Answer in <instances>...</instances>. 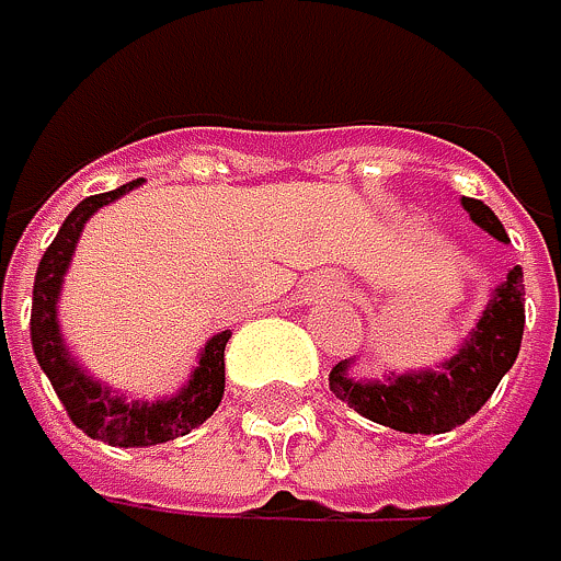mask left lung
Segmentation results:
<instances>
[{"mask_svg":"<svg viewBox=\"0 0 561 561\" xmlns=\"http://www.w3.org/2000/svg\"><path fill=\"white\" fill-rule=\"evenodd\" d=\"M469 218L485 228L496 241H510L506 228L489 207L476 197H462ZM526 327V287L523 267L516 264L510 277L496 287L493 300L482 310L476 330L462 343V350L443 364L439 374H403L387 383H360L346 377V364L330 370V390L350 410L360 416L400 430V433H449L469 416L482 410V403L493 397L506 370L519 357Z\"/></svg>","mask_w":561,"mask_h":561,"instance_id":"8db88e82","label":"left lung"}]
</instances>
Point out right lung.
<instances>
[{"mask_svg":"<svg viewBox=\"0 0 561 561\" xmlns=\"http://www.w3.org/2000/svg\"><path fill=\"white\" fill-rule=\"evenodd\" d=\"M141 181H128L115 191L85 197L76 211L65 218L55 241L42 254L38 271H35V287H32L28 330H32L35 360L45 370V377L51 380V390L58 393L68 420H72L82 433H89L92 439H102L108 446H154V443L178 439V436L191 433L194 426H201L218 410V403L225 397V346L231 340L228 330L207 340V346L201 350V364H197L194 377L187 380V387H181V393L158 400V403H125L108 387L85 377V370L68 357V350L58 336V320H55V300H58L65 267L76 254L85 221L99 211V207L112 204L115 197H122L125 191H131Z\"/></svg>","mask_w":561,"mask_h":561,"instance_id":"1","label":"right lung"}]
</instances>
